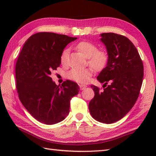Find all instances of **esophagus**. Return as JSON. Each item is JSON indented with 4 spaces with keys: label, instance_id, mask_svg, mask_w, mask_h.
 Returning <instances> with one entry per match:
<instances>
[{
    "label": "esophagus",
    "instance_id": "obj_1",
    "mask_svg": "<svg viewBox=\"0 0 156 156\" xmlns=\"http://www.w3.org/2000/svg\"><path fill=\"white\" fill-rule=\"evenodd\" d=\"M79 87H80V89L81 90H84L86 88H87V86L80 84V85H79Z\"/></svg>",
    "mask_w": 156,
    "mask_h": 156
}]
</instances>
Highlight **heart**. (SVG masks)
Listing matches in <instances>:
<instances>
[{
  "label": "heart",
  "mask_w": 156,
  "mask_h": 156,
  "mask_svg": "<svg viewBox=\"0 0 156 156\" xmlns=\"http://www.w3.org/2000/svg\"><path fill=\"white\" fill-rule=\"evenodd\" d=\"M76 48L88 58V63L96 70H101L107 66L108 55L103 50H98L97 46L87 41L79 42ZM69 60V49H64L60 55V62L62 65H67ZM92 75L91 68H74L67 73V78L80 84H87L90 81Z\"/></svg>",
  "instance_id": "heart-1"
}]
</instances>
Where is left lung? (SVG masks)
<instances>
[{"instance_id": "1", "label": "left lung", "mask_w": 156, "mask_h": 156, "mask_svg": "<svg viewBox=\"0 0 156 156\" xmlns=\"http://www.w3.org/2000/svg\"><path fill=\"white\" fill-rule=\"evenodd\" d=\"M101 36L108 60L97 77L101 83H105L103 90L91 86L94 97L89 103V111L95 120L111 124L128 113L137 101L143 82L144 65L127 37L114 33Z\"/></svg>"}]
</instances>
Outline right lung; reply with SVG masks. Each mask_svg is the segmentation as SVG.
I'll use <instances>...</instances> for the list:
<instances>
[{
	"label": "right lung",
	"instance_id": "obj_1",
	"mask_svg": "<svg viewBox=\"0 0 156 156\" xmlns=\"http://www.w3.org/2000/svg\"><path fill=\"white\" fill-rule=\"evenodd\" d=\"M77 37L50 32L31 35L20 52L15 66L19 98L36 120L46 125L58 123L69 112L70 100L78 94V85L70 80L56 85L50 77L60 66V55Z\"/></svg>",
	"mask_w": 156,
	"mask_h": 156
}]
</instances>
